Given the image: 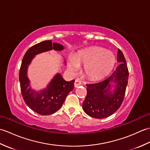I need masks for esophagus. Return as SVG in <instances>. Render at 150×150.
Here are the masks:
<instances>
[{"label": "esophagus", "instance_id": "1", "mask_svg": "<svg viewBox=\"0 0 150 150\" xmlns=\"http://www.w3.org/2000/svg\"><path fill=\"white\" fill-rule=\"evenodd\" d=\"M81 85V82L78 80V79H77V80H75V83H74V86L75 88H78L79 86H80Z\"/></svg>", "mask_w": 150, "mask_h": 150}]
</instances>
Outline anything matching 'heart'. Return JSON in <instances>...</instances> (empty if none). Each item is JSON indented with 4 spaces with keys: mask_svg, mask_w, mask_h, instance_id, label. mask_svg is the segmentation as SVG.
Here are the masks:
<instances>
[{
    "mask_svg": "<svg viewBox=\"0 0 150 150\" xmlns=\"http://www.w3.org/2000/svg\"><path fill=\"white\" fill-rule=\"evenodd\" d=\"M115 58L109 50L98 47H91L70 58L68 69L73 74L84 66V73L87 77L98 80L110 73L114 66Z\"/></svg>",
    "mask_w": 150,
    "mask_h": 150,
    "instance_id": "obj_1",
    "label": "heart"
}]
</instances>
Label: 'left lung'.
Segmentation results:
<instances>
[{
    "label": "left lung",
    "instance_id": "obj_1",
    "mask_svg": "<svg viewBox=\"0 0 150 150\" xmlns=\"http://www.w3.org/2000/svg\"><path fill=\"white\" fill-rule=\"evenodd\" d=\"M119 65L110 77L98 83L86 84L87 95L82 104L84 112L95 119H104L113 114L124 100L128 81L125 57L118 49Z\"/></svg>",
    "mask_w": 150,
    "mask_h": 150
}]
</instances>
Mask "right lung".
<instances>
[{
  "instance_id": "add662e5",
  "label": "right lung",
  "mask_w": 150,
  "mask_h": 150,
  "mask_svg": "<svg viewBox=\"0 0 150 150\" xmlns=\"http://www.w3.org/2000/svg\"><path fill=\"white\" fill-rule=\"evenodd\" d=\"M64 49L62 44L52 42V40H44L28 49L22 59L19 72L22 97L30 109L42 115L53 114L62 107L67 95L74 88L75 81H66L62 76L57 73L46 88L36 91L30 86L28 76V66L38 54L52 50L62 51Z\"/></svg>"
}]
</instances>
